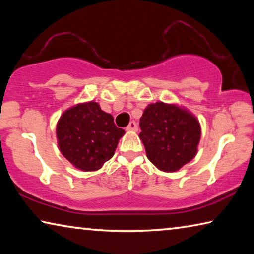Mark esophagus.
<instances>
[{"instance_id":"obj_1","label":"esophagus","mask_w":254,"mask_h":254,"mask_svg":"<svg viewBox=\"0 0 254 254\" xmlns=\"http://www.w3.org/2000/svg\"><path fill=\"white\" fill-rule=\"evenodd\" d=\"M127 130H128V131H137V124H136V122L131 121L130 124H128V126H127Z\"/></svg>"}]
</instances>
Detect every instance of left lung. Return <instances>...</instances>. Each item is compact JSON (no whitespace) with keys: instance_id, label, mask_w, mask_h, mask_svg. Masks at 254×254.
<instances>
[{"instance_id":"obj_1","label":"left lung","mask_w":254,"mask_h":254,"mask_svg":"<svg viewBox=\"0 0 254 254\" xmlns=\"http://www.w3.org/2000/svg\"><path fill=\"white\" fill-rule=\"evenodd\" d=\"M140 127L147 157L160 170H178L196 156L200 127L187 111L162 102L150 104L140 119Z\"/></svg>"}]
</instances>
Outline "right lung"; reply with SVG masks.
<instances>
[{"label":"right lung","instance_id":"add662e5","mask_svg":"<svg viewBox=\"0 0 254 254\" xmlns=\"http://www.w3.org/2000/svg\"><path fill=\"white\" fill-rule=\"evenodd\" d=\"M124 132L95 102L67 110L57 124L60 151L76 168L84 171L97 170L109 161Z\"/></svg>","mask_w":254,"mask_h":254}]
</instances>
